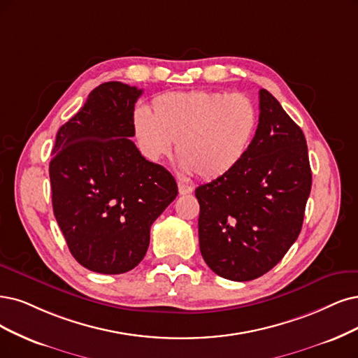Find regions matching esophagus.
Returning a JSON list of instances; mask_svg holds the SVG:
<instances>
[{
    "label": "esophagus",
    "instance_id": "obj_1",
    "mask_svg": "<svg viewBox=\"0 0 358 358\" xmlns=\"http://www.w3.org/2000/svg\"><path fill=\"white\" fill-rule=\"evenodd\" d=\"M193 192V187L189 186V184L178 182V193L180 194H190Z\"/></svg>",
    "mask_w": 358,
    "mask_h": 358
}]
</instances>
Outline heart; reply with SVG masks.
Listing matches in <instances>:
<instances>
[{
	"label": "heart",
	"instance_id": "1",
	"mask_svg": "<svg viewBox=\"0 0 358 358\" xmlns=\"http://www.w3.org/2000/svg\"><path fill=\"white\" fill-rule=\"evenodd\" d=\"M258 109L245 94L174 91L152 101V115L138 109L132 129L144 157L156 162L176 152L184 174L214 180L229 174L249 150Z\"/></svg>",
	"mask_w": 358,
	"mask_h": 358
}]
</instances>
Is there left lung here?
<instances>
[{
  "mask_svg": "<svg viewBox=\"0 0 358 358\" xmlns=\"http://www.w3.org/2000/svg\"><path fill=\"white\" fill-rule=\"evenodd\" d=\"M310 192L303 132L262 88L259 122L248 153L229 174L194 192L208 267L234 282L270 271L298 239Z\"/></svg>",
  "mask_w": 358,
  "mask_h": 358,
  "instance_id": "1",
  "label": "left lung"
}]
</instances>
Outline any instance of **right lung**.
I'll list each match as a JSON object with an SVG mask.
<instances>
[{"label": "right lung", "instance_id": "right-lung-1", "mask_svg": "<svg viewBox=\"0 0 358 358\" xmlns=\"http://www.w3.org/2000/svg\"><path fill=\"white\" fill-rule=\"evenodd\" d=\"M141 92L116 81L99 85L60 127L52 149L55 217L73 258L101 274L138 266L153 221L178 194L174 177L129 140Z\"/></svg>", "mask_w": 358, "mask_h": 358}]
</instances>
